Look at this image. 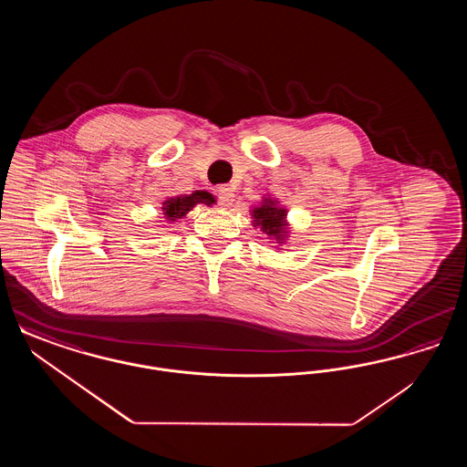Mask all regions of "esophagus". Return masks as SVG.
<instances>
[{
    "mask_svg": "<svg viewBox=\"0 0 467 467\" xmlns=\"http://www.w3.org/2000/svg\"><path fill=\"white\" fill-rule=\"evenodd\" d=\"M234 201V191L231 187H221L219 189V202L223 206H231Z\"/></svg>",
    "mask_w": 467,
    "mask_h": 467,
    "instance_id": "34e87169",
    "label": "esophagus"
}]
</instances>
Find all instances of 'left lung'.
Returning a JSON list of instances; mask_svg holds the SVG:
<instances>
[{"label":"left lung","instance_id":"1","mask_svg":"<svg viewBox=\"0 0 467 467\" xmlns=\"http://www.w3.org/2000/svg\"><path fill=\"white\" fill-rule=\"evenodd\" d=\"M254 225L261 227L266 233L269 240H275L278 244H284L289 238V223L287 210L278 204V201L265 198L259 206L252 208Z\"/></svg>","mask_w":467,"mask_h":467}]
</instances>
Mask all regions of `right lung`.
Instances as JSON below:
<instances>
[{"label":"right lung","instance_id":"1","mask_svg":"<svg viewBox=\"0 0 467 467\" xmlns=\"http://www.w3.org/2000/svg\"><path fill=\"white\" fill-rule=\"evenodd\" d=\"M215 196L208 191H194L192 194H182L173 196L162 202V213L170 223H177L178 219H183L196 204L212 206L215 202Z\"/></svg>","mask_w":467,"mask_h":467}]
</instances>
